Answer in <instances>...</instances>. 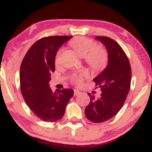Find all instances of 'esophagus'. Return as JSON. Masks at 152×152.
I'll return each mask as SVG.
<instances>
[{
	"instance_id": "34e87169",
	"label": "esophagus",
	"mask_w": 152,
	"mask_h": 152,
	"mask_svg": "<svg viewBox=\"0 0 152 152\" xmlns=\"http://www.w3.org/2000/svg\"><path fill=\"white\" fill-rule=\"evenodd\" d=\"M74 96H78L81 94V91H78V89H74Z\"/></svg>"
}]
</instances>
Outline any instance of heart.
Returning a JSON list of instances; mask_svg holds the SVG:
<instances>
[{"label": "heart", "mask_w": 152, "mask_h": 152, "mask_svg": "<svg viewBox=\"0 0 152 152\" xmlns=\"http://www.w3.org/2000/svg\"><path fill=\"white\" fill-rule=\"evenodd\" d=\"M70 45L80 56L85 57L86 63L91 69L100 70L106 66L108 60L106 50L101 48H96V45L92 40L85 37H77L71 41ZM62 50V48H60L57 52L56 64H58ZM84 75L85 72H81L78 75L75 74L72 78L73 81L80 83Z\"/></svg>", "instance_id": "1"}]
</instances>
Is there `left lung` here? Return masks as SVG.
Returning a JSON list of instances; mask_svg holds the SVG:
<instances>
[{
    "mask_svg": "<svg viewBox=\"0 0 152 152\" xmlns=\"http://www.w3.org/2000/svg\"><path fill=\"white\" fill-rule=\"evenodd\" d=\"M95 39L105 46L108 64L93 79L102 94L97 99L88 94L91 100L85 114L89 121L102 123L114 117L123 106L130 89L132 70L126 53L118 43L106 36H97Z\"/></svg>",
    "mask_w": 152,
    "mask_h": 152,
    "instance_id": "left-lung-1",
    "label": "left lung"
}]
</instances>
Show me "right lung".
Segmentation results:
<instances>
[{"mask_svg":"<svg viewBox=\"0 0 152 152\" xmlns=\"http://www.w3.org/2000/svg\"><path fill=\"white\" fill-rule=\"evenodd\" d=\"M72 36H49L38 40L28 50L20 69V84L24 100L31 111L44 121H56L65 113L74 90L53 92L49 86L60 47Z\"/></svg>","mask_w":152,"mask_h":152,"instance_id":"obj_1","label":"right lung"}]
</instances>
